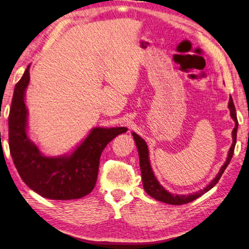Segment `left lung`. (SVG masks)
<instances>
[{
	"label": "left lung",
	"instance_id": "left-lung-1",
	"mask_svg": "<svg viewBox=\"0 0 249 249\" xmlns=\"http://www.w3.org/2000/svg\"><path fill=\"white\" fill-rule=\"evenodd\" d=\"M228 108L231 110V116L233 118L235 121V128L233 129V144H231L230 152H228V157L226 162L224 163V165L222 166V169L219 170L218 174L216 175V178L212 181L209 185L204 189L198 191L196 193L193 194H189V195H174L168 192L164 187H163L160 183L158 182L157 178L154 177V174L152 172L151 169V164H150L149 161V151H148V146H146L145 141L143 139L138 136L137 133H132L133 139L136 141L137 148H138V152H139V159H140V168H141V178H142V182H143V189L145 190V192L148 193L150 196L156 198L157 201H161L163 203H166V204H171V205H182V204H186V203H190L196 199L197 197L201 196L206 192L212 189V187L216 185V183L219 181L222 174L224 173V171L227 168V165L230 164V162L233 158L234 154V149H235V144H236V136H237V128H238V121H237V116H236V109L233 103V99L231 97L230 98V103H228Z\"/></svg>",
	"mask_w": 249,
	"mask_h": 249
}]
</instances>
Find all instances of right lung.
<instances>
[{"label": "right lung", "instance_id": "add662e5", "mask_svg": "<svg viewBox=\"0 0 249 249\" xmlns=\"http://www.w3.org/2000/svg\"><path fill=\"white\" fill-rule=\"evenodd\" d=\"M28 68L15 85L9 115V145L15 168L23 182L43 197L67 201L86 196L96 185L101 152L128 129L95 128L71 156H42L26 134L24 93L30 83Z\"/></svg>", "mask_w": 249, "mask_h": 249}]
</instances>
